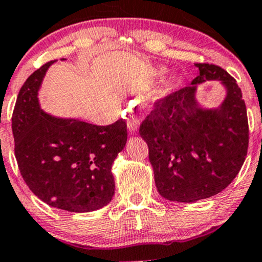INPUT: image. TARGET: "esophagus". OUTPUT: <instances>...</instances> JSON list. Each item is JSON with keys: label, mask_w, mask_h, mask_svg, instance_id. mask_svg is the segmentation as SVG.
Returning a JSON list of instances; mask_svg holds the SVG:
<instances>
[{"label": "esophagus", "mask_w": 262, "mask_h": 262, "mask_svg": "<svg viewBox=\"0 0 262 262\" xmlns=\"http://www.w3.org/2000/svg\"><path fill=\"white\" fill-rule=\"evenodd\" d=\"M139 127H140V121L137 120V118L131 117L130 120L127 121V130L130 134H136L137 130H139Z\"/></svg>", "instance_id": "34e87169"}]
</instances>
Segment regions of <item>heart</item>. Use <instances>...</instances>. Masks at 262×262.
Returning a JSON list of instances; mask_svg holds the SVG:
<instances>
[{
	"mask_svg": "<svg viewBox=\"0 0 262 262\" xmlns=\"http://www.w3.org/2000/svg\"><path fill=\"white\" fill-rule=\"evenodd\" d=\"M165 68H159L158 71H155V73H154V75H155V77H158V78H160V77H163L164 74H165ZM158 98H160V93H158V94H155V97H154V101H156V99Z\"/></svg>",
	"mask_w": 262,
	"mask_h": 262,
	"instance_id": "b5f03b06",
	"label": "heart"
}]
</instances>
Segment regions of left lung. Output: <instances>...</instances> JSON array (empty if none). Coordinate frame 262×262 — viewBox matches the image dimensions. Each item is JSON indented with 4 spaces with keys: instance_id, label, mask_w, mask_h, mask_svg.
Returning a JSON list of instances; mask_svg holds the SVG:
<instances>
[{
    "instance_id": "1",
    "label": "left lung",
    "mask_w": 262,
    "mask_h": 262,
    "mask_svg": "<svg viewBox=\"0 0 262 262\" xmlns=\"http://www.w3.org/2000/svg\"><path fill=\"white\" fill-rule=\"evenodd\" d=\"M195 67L198 77L156 102L139 131L149 146L159 194L179 203L226 189L244 165L249 146L246 106L236 80L213 64ZM208 80L220 82L226 93L213 109L196 99L198 85Z\"/></svg>"
}]
</instances>
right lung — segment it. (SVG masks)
I'll list each match as a JSON object with an SVG mask.
<instances>
[{
  "mask_svg": "<svg viewBox=\"0 0 262 262\" xmlns=\"http://www.w3.org/2000/svg\"><path fill=\"white\" fill-rule=\"evenodd\" d=\"M55 61L32 73L18 92L12 115L16 160L42 202L68 212L97 211L115 195L112 164L127 141V126L123 120L97 126L45 112L39 91Z\"/></svg>",
  "mask_w": 262,
  "mask_h": 262,
  "instance_id": "1",
  "label": "right lung"
}]
</instances>
